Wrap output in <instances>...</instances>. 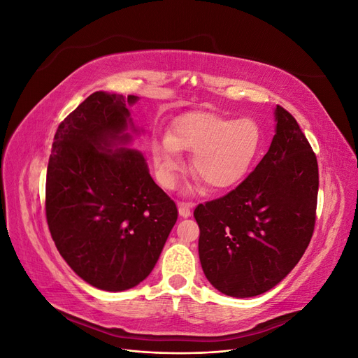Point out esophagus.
<instances>
[{"instance_id":"1","label":"esophagus","mask_w":358,"mask_h":358,"mask_svg":"<svg viewBox=\"0 0 358 358\" xmlns=\"http://www.w3.org/2000/svg\"><path fill=\"white\" fill-rule=\"evenodd\" d=\"M178 208H179V215L182 216V218H188V216H191V204L179 203Z\"/></svg>"}]
</instances>
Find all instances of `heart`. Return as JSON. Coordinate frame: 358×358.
Listing matches in <instances>:
<instances>
[{"label": "heart", "instance_id": "obj_1", "mask_svg": "<svg viewBox=\"0 0 358 358\" xmlns=\"http://www.w3.org/2000/svg\"><path fill=\"white\" fill-rule=\"evenodd\" d=\"M263 149V129L254 119L215 113H187L173 121L169 134L150 143L159 182L173 188L183 162L180 152L192 154V171L212 189L241 182Z\"/></svg>", "mask_w": 358, "mask_h": 358}]
</instances>
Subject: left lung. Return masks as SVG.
<instances>
[{"instance_id":"obj_1","label":"left lung","mask_w":358,"mask_h":358,"mask_svg":"<svg viewBox=\"0 0 358 358\" xmlns=\"http://www.w3.org/2000/svg\"><path fill=\"white\" fill-rule=\"evenodd\" d=\"M267 154L239 187L199 204V255L209 282L225 296L272 289L305 254L315 225L318 162L297 121L275 109Z\"/></svg>"}]
</instances>
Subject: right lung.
<instances>
[{
    "label": "right lung",
    "instance_id": "1",
    "mask_svg": "<svg viewBox=\"0 0 358 358\" xmlns=\"http://www.w3.org/2000/svg\"><path fill=\"white\" fill-rule=\"evenodd\" d=\"M138 96L96 91L59 124L46 178V218L59 254L104 291L138 285L155 267L178 208L127 148Z\"/></svg>",
    "mask_w": 358,
    "mask_h": 358
}]
</instances>
